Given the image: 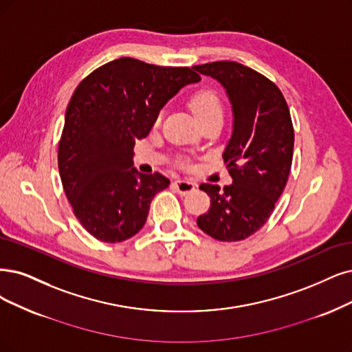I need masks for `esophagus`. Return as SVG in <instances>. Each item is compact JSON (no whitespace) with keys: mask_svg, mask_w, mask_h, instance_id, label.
<instances>
[{"mask_svg":"<svg viewBox=\"0 0 352 352\" xmlns=\"http://www.w3.org/2000/svg\"><path fill=\"white\" fill-rule=\"evenodd\" d=\"M174 186H175V188L179 194H187V192H190V191L196 188V183H192L191 179H186V178L175 179Z\"/></svg>","mask_w":352,"mask_h":352,"instance_id":"esophagus-1","label":"esophagus"}]
</instances>
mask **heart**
I'll return each instance as SVG.
<instances>
[{
  "instance_id": "heart-1",
  "label": "heart",
  "mask_w": 352,
  "mask_h": 352,
  "mask_svg": "<svg viewBox=\"0 0 352 352\" xmlns=\"http://www.w3.org/2000/svg\"><path fill=\"white\" fill-rule=\"evenodd\" d=\"M190 107L199 120H204L210 116L223 113L222 101L210 88H201L196 91L190 98Z\"/></svg>"
}]
</instances>
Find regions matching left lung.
<instances>
[{"label":"left lung","mask_w":352,"mask_h":352,"mask_svg":"<svg viewBox=\"0 0 352 352\" xmlns=\"http://www.w3.org/2000/svg\"><path fill=\"white\" fill-rule=\"evenodd\" d=\"M192 69L223 85L233 111L223 152L232 184L200 186L210 209L197 225L217 241H242L265 225L287 184L294 148L290 110L274 82L242 63L219 60Z\"/></svg>","instance_id":"1"}]
</instances>
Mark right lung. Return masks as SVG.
Instances as JSON below:
<instances>
[{"label":"right lung","mask_w":352,"mask_h":352,"mask_svg":"<svg viewBox=\"0 0 352 352\" xmlns=\"http://www.w3.org/2000/svg\"><path fill=\"white\" fill-rule=\"evenodd\" d=\"M200 76L187 67L133 58L111 60L74 91L59 140L58 166L75 217L96 239L123 242L143 228L152 199L169 186L133 168V148L161 109Z\"/></svg>","instance_id":"obj_1"}]
</instances>
